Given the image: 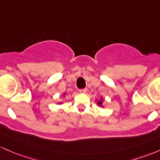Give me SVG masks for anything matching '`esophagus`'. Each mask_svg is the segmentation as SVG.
I'll list each match as a JSON object with an SVG mask.
<instances>
[{
    "mask_svg": "<svg viewBox=\"0 0 160 160\" xmlns=\"http://www.w3.org/2000/svg\"><path fill=\"white\" fill-rule=\"evenodd\" d=\"M87 91H88L87 88L80 89V90H79V92H80V93H86V92H87Z\"/></svg>",
    "mask_w": 160,
    "mask_h": 160,
    "instance_id": "esophagus-1",
    "label": "esophagus"
}]
</instances>
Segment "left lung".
<instances>
[{
	"label": "left lung",
	"instance_id": "1",
	"mask_svg": "<svg viewBox=\"0 0 160 160\" xmlns=\"http://www.w3.org/2000/svg\"><path fill=\"white\" fill-rule=\"evenodd\" d=\"M102 101H98V105H101Z\"/></svg>",
	"mask_w": 160,
	"mask_h": 160
}]
</instances>
